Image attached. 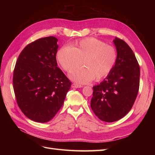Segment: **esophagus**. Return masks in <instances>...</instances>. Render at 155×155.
<instances>
[{
	"label": "esophagus",
	"instance_id": "34e87169",
	"mask_svg": "<svg viewBox=\"0 0 155 155\" xmlns=\"http://www.w3.org/2000/svg\"><path fill=\"white\" fill-rule=\"evenodd\" d=\"M72 88H81L82 86L80 85H78V84H75V83H73L72 84Z\"/></svg>",
	"mask_w": 155,
	"mask_h": 155
}]
</instances>
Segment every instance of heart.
I'll use <instances>...</instances> for the list:
<instances>
[{
    "label": "heart",
    "mask_w": 155,
    "mask_h": 155,
    "mask_svg": "<svg viewBox=\"0 0 155 155\" xmlns=\"http://www.w3.org/2000/svg\"><path fill=\"white\" fill-rule=\"evenodd\" d=\"M62 68L70 72L83 64L70 74V79L78 83H88L94 79H101L108 76L114 67L117 60L116 49L96 38L82 39L73 47L64 46L57 54Z\"/></svg>",
    "instance_id": "b5f03b06"
}]
</instances>
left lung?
Wrapping results in <instances>:
<instances>
[{"instance_id":"1","label":"left lung","mask_w":155,"mask_h":155,"mask_svg":"<svg viewBox=\"0 0 155 155\" xmlns=\"http://www.w3.org/2000/svg\"><path fill=\"white\" fill-rule=\"evenodd\" d=\"M113 43L117 51L116 63L104 80L93 87L91 101L94 114L106 122L116 121L128 113L140 85V67L133 50L118 37Z\"/></svg>"}]
</instances>
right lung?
Returning a JSON list of instances; mask_svg holds the SVG:
<instances>
[{"mask_svg": "<svg viewBox=\"0 0 155 155\" xmlns=\"http://www.w3.org/2000/svg\"><path fill=\"white\" fill-rule=\"evenodd\" d=\"M58 39L50 36L28 45L13 71V90L24 114L36 122L52 119L63 105L71 82L58 67Z\"/></svg>", "mask_w": 155, "mask_h": 155, "instance_id": "right-lung-1", "label": "right lung"}]
</instances>
